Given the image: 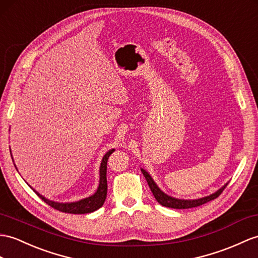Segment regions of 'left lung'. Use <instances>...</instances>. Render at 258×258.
I'll return each instance as SVG.
<instances>
[{
    "mask_svg": "<svg viewBox=\"0 0 258 258\" xmlns=\"http://www.w3.org/2000/svg\"><path fill=\"white\" fill-rule=\"evenodd\" d=\"M141 172L143 173L144 177H146L149 187L151 191H152L153 196L155 197L156 202L159 204H161L162 206L164 207H168V208H174V209H188V208H194V207H198V206H202L206 203L210 202V200H213L218 198L221 192L224 190V188L227 187L228 184H225L223 187L220 188L219 190H217L215 194L210 195V196H207V197H203V198H199V199H192V200H185V199H178V198H174L168 196L165 192H163L160 188L158 187L154 183L153 178L150 176V174L144 171L143 168H141Z\"/></svg>",
    "mask_w": 258,
    "mask_h": 258,
    "instance_id": "1",
    "label": "left lung"
}]
</instances>
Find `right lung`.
Returning <instances> with one entry per match:
<instances>
[{
    "mask_svg": "<svg viewBox=\"0 0 258 258\" xmlns=\"http://www.w3.org/2000/svg\"><path fill=\"white\" fill-rule=\"evenodd\" d=\"M114 149L109 150L107 153L104 155V158L100 163L99 167V185L96 192L92 195V196L84 198L79 202L75 203H55L52 200H49L45 198L39 192H37L33 187H30L38 196L50 207H52L53 209L59 210L61 212L66 213H73V215H83V213H90L99 209L105 203L106 196H107V178H106V173H107V161L110 154L114 152Z\"/></svg>",
    "mask_w": 258,
    "mask_h": 258,
    "instance_id": "obj_1",
    "label": "right lung"
}]
</instances>
